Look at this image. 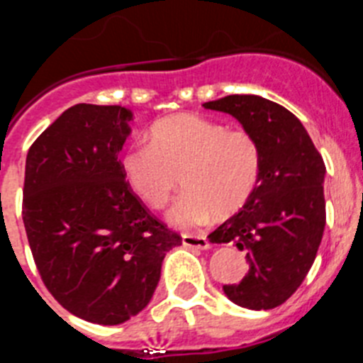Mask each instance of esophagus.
<instances>
[{
	"label": "esophagus",
	"mask_w": 363,
	"mask_h": 363,
	"mask_svg": "<svg viewBox=\"0 0 363 363\" xmlns=\"http://www.w3.org/2000/svg\"><path fill=\"white\" fill-rule=\"evenodd\" d=\"M182 243L192 249H209V240L205 236H196V234H182Z\"/></svg>",
	"instance_id": "obj_1"
}]
</instances>
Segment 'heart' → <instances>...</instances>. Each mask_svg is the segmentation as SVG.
<instances>
[{
	"label": "heart",
	"instance_id": "1",
	"mask_svg": "<svg viewBox=\"0 0 363 363\" xmlns=\"http://www.w3.org/2000/svg\"><path fill=\"white\" fill-rule=\"evenodd\" d=\"M150 145H133L121 156V171L138 198L160 209L178 191L185 192L169 211L176 227L205 225L218 214L242 211L255 196L264 172V149L251 130L213 118L182 112L156 121Z\"/></svg>",
	"mask_w": 363,
	"mask_h": 363
}]
</instances>
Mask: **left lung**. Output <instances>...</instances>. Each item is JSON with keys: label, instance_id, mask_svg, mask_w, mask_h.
Wrapping results in <instances>:
<instances>
[{"label": "left lung", "instance_id": "obj_1", "mask_svg": "<svg viewBox=\"0 0 363 363\" xmlns=\"http://www.w3.org/2000/svg\"><path fill=\"white\" fill-rule=\"evenodd\" d=\"M203 107L236 118L264 149L255 196L209 240L247 252L249 271L240 284L223 285L227 298L252 311L274 309L306 280L318 252L325 227V165L301 121L274 101L233 94Z\"/></svg>", "mask_w": 363, "mask_h": 363}]
</instances>
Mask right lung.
<instances>
[{"label": "right lung", "mask_w": 363, "mask_h": 363, "mask_svg": "<svg viewBox=\"0 0 363 363\" xmlns=\"http://www.w3.org/2000/svg\"><path fill=\"white\" fill-rule=\"evenodd\" d=\"M133 112L78 104L32 143L23 223L45 287L78 318L118 325L152 298L182 236L136 196L118 158Z\"/></svg>", "instance_id": "right-lung-1"}]
</instances>
